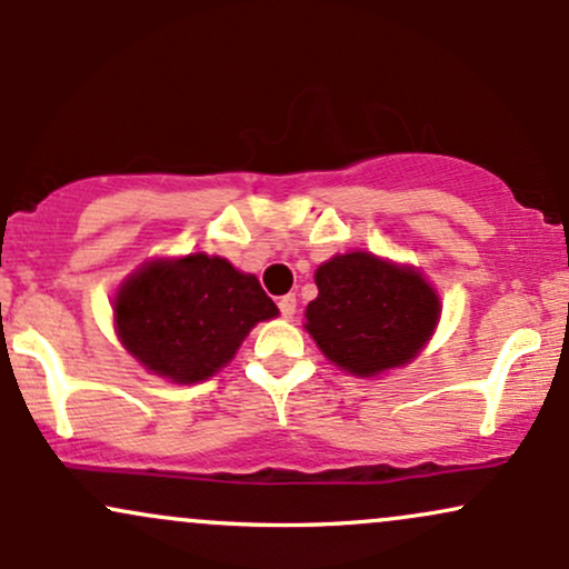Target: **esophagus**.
I'll return each mask as SVG.
<instances>
[{
  "mask_svg": "<svg viewBox=\"0 0 569 569\" xmlns=\"http://www.w3.org/2000/svg\"><path fill=\"white\" fill-rule=\"evenodd\" d=\"M278 310L283 318H291L297 312V297L293 293H286V297L278 299Z\"/></svg>",
  "mask_w": 569,
  "mask_h": 569,
  "instance_id": "esophagus-1",
  "label": "esophagus"
}]
</instances>
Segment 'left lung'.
Listing matches in <instances>:
<instances>
[{"label": "left lung", "mask_w": 569, "mask_h": 569, "mask_svg": "<svg viewBox=\"0 0 569 569\" xmlns=\"http://www.w3.org/2000/svg\"><path fill=\"white\" fill-rule=\"evenodd\" d=\"M307 331L329 361L358 377L403 367L439 323V297L409 267L352 251L318 267Z\"/></svg>", "instance_id": "left-lung-1"}]
</instances>
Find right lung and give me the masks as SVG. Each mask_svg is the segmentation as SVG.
<instances>
[{
  "label": "right lung",
  "instance_id": "right-lung-1",
  "mask_svg": "<svg viewBox=\"0 0 569 569\" xmlns=\"http://www.w3.org/2000/svg\"><path fill=\"white\" fill-rule=\"evenodd\" d=\"M276 316L257 278L206 253L147 264L114 299V323L130 356L184 385L219 371L253 326Z\"/></svg>",
  "mask_w": 569,
  "mask_h": 569
}]
</instances>
